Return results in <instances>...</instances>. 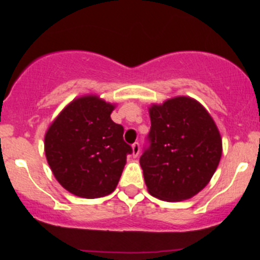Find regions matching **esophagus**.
Masks as SVG:
<instances>
[{
  "instance_id": "esophagus-1",
  "label": "esophagus",
  "mask_w": 260,
  "mask_h": 260,
  "mask_svg": "<svg viewBox=\"0 0 260 260\" xmlns=\"http://www.w3.org/2000/svg\"><path fill=\"white\" fill-rule=\"evenodd\" d=\"M132 149H133V156L137 157L138 154H140V151H141L140 143H138V142L133 143V145H132Z\"/></svg>"
}]
</instances>
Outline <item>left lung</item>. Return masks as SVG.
<instances>
[{"mask_svg": "<svg viewBox=\"0 0 260 260\" xmlns=\"http://www.w3.org/2000/svg\"><path fill=\"white\" fill-rule=\"evenodd\" d=\"M151 129L141 167L148 192L165 201H182L200 192L216 171L221 137L210 114L187 96L149 109Z\"/></svg>", "mask_w": 260, "mask_h": 260, "instance_id": "1", "label": "left lung"}]
</instances>
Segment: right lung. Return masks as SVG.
<instances>
[{"label":"right lung","mask_w":260,"mask_h":260,"mask_svg":"<svg viewBox=\"0 0 260 260\" xmlns=\"http://www.w3.org/2000/svg\"><path fill=\"white\" fill-rule=\"evenodd\" d=\"M114 107L96 96L73 101L45 136V154L52 174L69 192L85 199L113 192L132 147L123 125L111 119Z\"/></svg>","instance_id":"1"}]
</instances>
